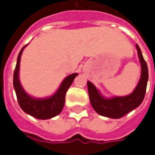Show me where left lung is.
Returning <instances> with one entry per match:
<instances>
[{"mask_svg": "<svg viewBox=\"0 0 155 155\" xmlns=\"http://www.w3.org/2000/svg\"><path fill=\"white\" fill-rule=\"evenodd\" d=\"M136 48L141 64V76L133 93L123 97L117 96L106 99L101 95L94 84L90 81H87L88 92L91 105L94 110L102 116L120 119L140 106L143 101L146 92L147 82L149 79V71L146 62L143 59V54L138 45H136Z\"/></svg>", "mask_w": 155, "mask_h": 155, "instance_id": "8db88e82", "label": "left lung"}]
</instances>
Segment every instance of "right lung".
<instances>
[{"instance_id": "right-lung-1", "label": "right lung", "mask_w": 155, "mask_h": 155, "mask_svg": "<svg viewBox=\"0 0 155 155\" xmlns=\"http://www.w3.org/2000/svg\"><path fill=\"white\" fill-rule=\"evenodd\" d=\"M27 45L22 48L17 57V62L15 65L14 76H13V85L15 89L19 105L24 112L35 117L39 120H48L56 116L61 113L64 105L66 91L72 84L74 79L78 75L77 73L68 75L61 83L56 93L52 96L45 99H35L30 96L23 90L19 81V69L20 61L22 51Z\"/></svg>"}]
</instances>
